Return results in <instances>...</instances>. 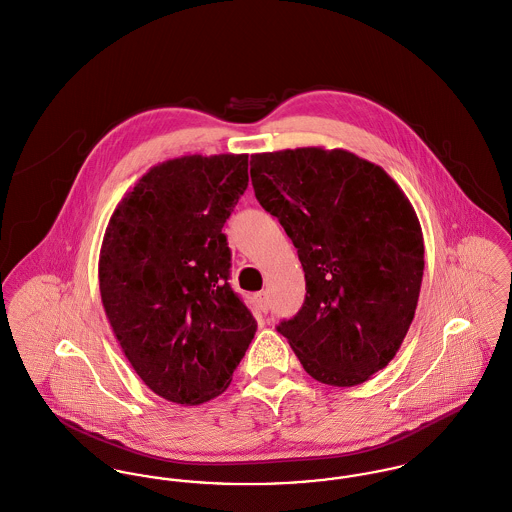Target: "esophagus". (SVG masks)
Instances as JSON below:
<instances>
[{"label": "esophagus", "mask_w": 512, "mask_h": 512, "mask_svg": "<svg viewBox=\"0 0 512 512\" xmlns=\"http://www.w3.org/2000/svg\"><path fill=\"white\" fill-rule=\"evenodd\" d=\"M256 305L260 307V311L262 313H268V309H270V297H268V293L266 291H260V293H256Z\"/></svg>", "instance_id": "1"}]
</instances>
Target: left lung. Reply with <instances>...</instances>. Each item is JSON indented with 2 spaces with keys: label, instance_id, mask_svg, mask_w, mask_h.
<instances>
[{
  "label": "left lung",
  "instance_id": "8db88e82",
  "mask_svg": "<svg viewBox=\"0 0 512 512\" xmlns=\"http://www.w3.org/2000/svg\"><path fill=\"white\" fill-rule=\"evenodd\" d=\"M260 205L297 248L307 295L281 332L317 381L352 387L383 370L415 319L419 217L387 172L348 150L252 154Z\"/></svg>",
  "mask_w": 512,
  "mask_h": 512
}]
</instances>
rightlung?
I'll return each mask as SVG.
<instances>
[{"label": "right lung", "instance_id": "1", "mask_svg": "<svg viewBox=\"0 0 512 512\" xmlns=\"http://www.w3.org/2000/svg\"><path fill=\"white\" fill-rule=\"evenodd\" d=\"M246 187L248 154L166 160L125 193L105 229V315L135 372L166 401L219 397L256 334L229 285L223 234Z\"/></svg>", "mask_w": 512, "mask_h": 512}]
</instances>
